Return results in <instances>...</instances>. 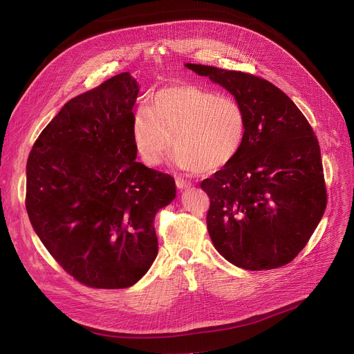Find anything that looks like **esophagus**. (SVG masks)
<instances>
[{
  "label": "esophagus",
  "instance_id": "obj_1",
  "mask_svg": "<svg viewBox=\"0 0 354 354\" xmlns=\"http://www.w3.org/2000/svg\"><path fill=\"white\" fill-rule=\"evenodd\" d=\"M176 186H177L178 189H186V187L193 186V183L189 181V180H186V178L178 177V178H176Z\"/></svg>",
  "mask_w": 354,
  "mask_h": 354
}]
</instances>
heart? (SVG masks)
<instances>
[{
	"label": "heart",
	"instance_id": "obj_1",
	"mask_svg": "<svg viewBox=\"0 0 354 354\" xmlns=\"http://www.w3.org/2000/svg\"><path fill=\"white\" fill-rule=\"evenodd\" d=\"M131 133L149 167H157L174 144L173 160L183 170L214 173L239 156L248 116L233 95L184 83L156 92L148 106L133 112Z\"/></svg>",
	"mask_w": 354,
	"mask_h": 354
}]
</instances>
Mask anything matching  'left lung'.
<instances>
[{
    "mask_svg": "<svg viewBox=\"0 0 354 354\" xmlns=\"http://www.w3.org/2000/svg\"><path fill=\"white\" fill-rule=\"evenodd\" d=\"M245 106L239 156L200 183L209 198L207 230L225 259L249 271L290 263L304 249L327 205L318 140L307 118L259 76L186 63Z\"/></svg>",
    "mask_w": 354,
    "mask_h": 354,
    "instance_id": "8db88e82",
    "label": "left lung"
}]
</instances>
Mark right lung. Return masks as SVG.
Wrapping results in <instances>:
<instances>
[{"label": "right lung", "instance_id": "obj_1", "mask_svg": "<svg viewBox=\"0 0 354 354\" xmlns=\"http://www.w3.org/2000/svg\"><path fill=\"white\" fill-rule=\"evenodd\" d=\"M138 85L120 73L64 104L27 161L26 209L50 255L91 288H128L158 254L157 212L176 197L170 174L137 162Z\"/></svg>", "mask_w": 354, "mask_h": 354}]
</instances>
